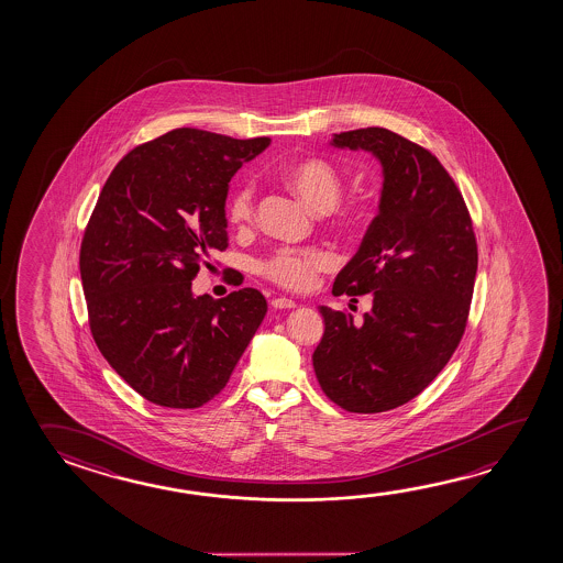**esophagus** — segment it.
<instances>
[{
    "mask_svg": "<svg viewBox=\"0 0 563 563\" xmlns=\"http://www.w3.org/2000/svg\"><path fill=\"white\" fill-rule=\"evenodd\" d=\"M273 308H277V310H290V308H295V300H290V298H286V296H278V298H273Z\"/></svg>",
    "mask_w": 563,
    "mask_h": 563,
    "instance_id": "obj_1",
    "label": "esophagus"
}]
</instances>
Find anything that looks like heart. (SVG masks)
<instances>
[{"instance_id":"1","label":"heart","mask_w":563,"mask_h":563,"mask_svg":"<svg viewBox=\"0 0 563 563\" xmlns=\"http://www.w3.org/2000/svg\"><path fill=\"white\" fill-rule=\"evenodd\" d=\"M283 180L316 212L332 213L341 223L357 222L361 213L350 203H340L343 178L340 170L322 157L296 161L283 170ZM257 216V188L243 180L228 200V218L235 230H250ZM335 267V257L322 247H280L258 263V271L271 283L288 290H306L323 271Z\"/></svg>"}]
</instances>
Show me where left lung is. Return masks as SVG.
<instances>
[{"mask_svg": "<svg viewBox=\"0 0 563 563\" xmlns=\"http://www.w3.org/2000/svg\"><path fill=\"white\" fill-rule=\"evenodd\" d=\"M333 147L369 151L383 166L377 218L333 283L373 295L363 322L328 306L312 363L325 397L377 415L418 397L457 350L477 275V241L452 176L428 148L385 130L343 131Z\"/></svg>", "mask_w": 563, "mask_h": 563, "instance_id": "obj_1", "label": "left lung"}]
</instances>
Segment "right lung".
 <instances>
[{"instance_id":"1","label":"right lung","mask_w":563,"mask_h":563,"mask_svg":"<svg viewBox=\"0 0 563 563\" xmlns=\"http://www.w3.org/2000/svg\"><path fill=\"white\" fill-rule=\"evenodd\" d=\"M271 139L173 130L130 151L106 180L80 247L98 350L139 395L198 408L220 395L267 313L255 288L194 296L228 247L231 176Z\"/></svg>"}]
</instances>
